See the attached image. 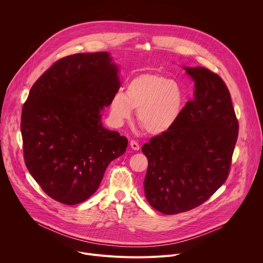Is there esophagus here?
Returning <instances> with one entry per match:
<instances>
[{
    "label": "esophagus",
    "instance_id": "34e87169",
    "mask_svg": "<svg viewBox=\"0 0 263 263\" xmlns=\"http://www.w3.org/2000/svg\"><path fill=\"white\" fill-rule=\"evenodd\" d=\"M130 146H131L132 149H134V151H138V149H139V144L135 140L130 141Z\"/></svg>",
    "mask_w": 263,
    "mask_h": 263
}]
</instances>
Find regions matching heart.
Listing matches in <instances>:
<instances>
[{
	"label": "heart",
	"instance_id": "b5f03b06",
	"mask_svg": "<svg viewBox=\"0 0 263 263\" xmlns=\"http://www.w3.org/2000/svg\"><path fill=\"white\" fill-rule=\"evenodd\" d=\"M185 93L177 81L158 73H141L132 78L126 91H117L110 102L111 116L117 122L129 120L137 109L138 125L148 134L161 135L181 117Z\"/></svg>",
	"mask_w": 263,
	"mask_h": 263
}]
</instances>
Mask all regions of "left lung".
Wrapping results in <instances>:
<instances>
[{"label": "left lung", "instance_id": "obj_1", "mask_svg": "<svg viewBox=\"0 0 263 263\" xmlns=\"http://www.w3.org/2000/svg\"><path fill=\"white\" fill-rule=\"evenodd\" d=\"M183 68L195 81L194 99L171 130L141 148L148 161L144 196L167 215L200 206L224 183L238 136L230 92L221 78L202 66Z\"/></svg>", "mask_w": 263, "mask_h": 263}]
</instances>
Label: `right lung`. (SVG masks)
I'll list each match as a JSON object with an SVG mask.
<instances>
[{
	"mask_svg": "<svg viewBox=\"0 0 263 263\" xmlns=\"http://www.w3.org/2000/svg\"><path fill=\"white\" fill-rule=\"evenodd\" d=\"M119 70L108 52L74 54L30 89L21 121L25 163L59 203L90 198L108 164L126 152L128 139L102 124V110L120 89Z\"/></svg>",
	"mask_w": 263,
	"mask_h": 263,
	"instance_id": "obj_1",
	"label": "right lung"
}]
</instances>
